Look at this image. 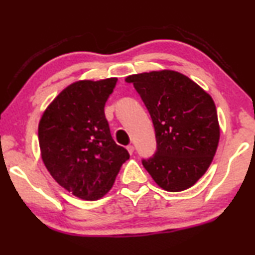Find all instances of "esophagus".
Listing matches in <instances>:
<instances>
[{
    "instance_id": "1",
    "label": "esophagus",
    "mask_w": 255,
    "mask_h": 255,
    "mask_svg": "<svg viewBox=\"0 0 255 255\" xmlns=\"http://www.w3.org/2000/svg\"><path fill=\"white\" fill-rule=\"evenodd\" d=\"M127 151L129 152V154H133V152H134V146H133V145H128V146H127Z\"/></svg>"
}]
</instances>
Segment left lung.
<instances>
[{
    "mask_svg": "<svg viewBox=\"0 0 255 255\" xmlns=\"http://www.w3.org/2000/svg\"><path fill=\"white\" fill-rule=\"evenodd\" d=\"M145 103L157 151L142 165L166 191L191 188L213 161L220 140L215 103L199 85L170 70L126 78Z\"/></svg>",
    "mask_w": 255,
    "mask_h": 255,
    "instance_id": "8db88e82",
    "label": "left lung"
}]
</instances>
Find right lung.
Listing matches in <instances>:
<instances>
[{
  "label": "right lung",
  "mask_w": 255,
  "mask_h": 255,
  "mask_svg": "<svg viewBox=\"0 0 255 255\" xmlns=\"http://www.w3.org/2000/svg\"><path fill=\"white\" fill-rule=\"evenodd\" d=\"M116 82L73 83L54 98L39 122L46 168L60 186L88 201L103 197L129 159L127 149L113 139L104 114Z\"/></svg>",
  "instance_id": "add662e5"
}]
</instances>
